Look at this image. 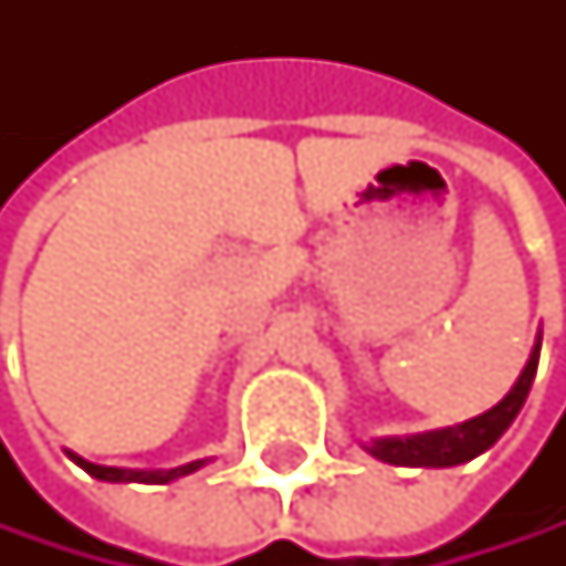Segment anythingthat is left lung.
I'll list each match as a JSON object with an SVG mask.
<instances>
[{
	"label": "left lung",
	"mask_w": 566,
	"mask_h": 566,
	"mask_svg": "<svg viewBox=\"0 0 566 566\" xmlns=\"http://www.w3.org/2000/svg\"><path fill=\"white\" fill-rule=\"evenodd\" d=\"M539 343H543V333H536L530 359L523 366V374L516 377V384L510 387V394L495 407H489L485 415L462 421L454 428L403 434V438H374V441L363 444V451L374 454L377 462L403 465V469H451V465H465V462L479 459L482 451H489L499 438L506 434V428L520 415V407L526 403V394H530L533 377H536V363H539Z\"/></svg>",
	"instance_id": "8db88e82"
}]
</instances>
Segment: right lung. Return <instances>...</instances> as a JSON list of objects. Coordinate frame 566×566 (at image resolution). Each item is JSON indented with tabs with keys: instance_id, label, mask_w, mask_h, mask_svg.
<instances>
[{
	"instance_id": "right-lung-1",
	"label": "right lung",
	"mask_w": 566,
	"mask_h": 566,
	"mask_svg": "<svg viewBox=\"0 0 566 566\" xmlns=\"http://www.w3.org/2000/svg\"><path fill=\"white\" fill-rule=\"evenodd\" d=\"M71 454V462H77L87 475L101 479V482H148V485H166V482H176L189 472H197L207 465V459H197V462H189V465H179V469H156V472H145V469H115V465H94L87 459H81V454L67 451Z\"/></svg>"
}]
</instances>
